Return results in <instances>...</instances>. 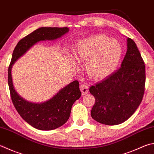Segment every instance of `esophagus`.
I'll return each mask as SVG.
<instances>
[{"label":"esophagus","instance_id":"obj_1","mask_svg":"<svg viewBox=\"0 0 154 154\" xmlns=\"http://www.w3.org/2000/svg\"><path fill=\"white\" fill-rule=\"evenodd\" d=\"M80 90L82 91V93L83 95H85L86 94H88V92L89 91V88L88 86L86 84H82L80 86Z\"/></svg>","mask_w":154,"mask_h":154}]
</instances>
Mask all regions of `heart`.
I'll return each mask as SVG.
<instances>
[{
    "label": "heart",
    "mask_w": 154,
    "mask_h": 154,
    "mask_svg": "<svg viewBox=\"0 0 154 154\" xmlns=\"http://www.w3.org/2000/svg\"><path fill=\"white\" fill-rule=\"evenodd\" d=\"M122 54L118 41L97 34L80 40L73 51V58L77 63H85L86 72L91 79L101 80L115 71Z\"/></svg>",
    "instance_id": "obj_1"
}]
</instances>
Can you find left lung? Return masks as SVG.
<instances>
[{
	"mask_svg": "<svg viewBox=\"0 0 154 154\" xmlns=\"http://www.w3.org/2000/svg\"><path fill=\"white\" fill-rule=\"evenodd\" d=\"M145 84L144 61L135 42L128 38L127 50L121 67L89 88L95 97L91 117L107 125L127 121L141 104Z\"/></svg>",
	"mask_w": 154,
	"mask_h": 154,
	"instance_id": "8db88e82",
	"label": "left lung"
}]
</instances>
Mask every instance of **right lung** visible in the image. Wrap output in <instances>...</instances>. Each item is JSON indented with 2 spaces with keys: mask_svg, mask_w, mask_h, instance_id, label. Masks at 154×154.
<instances>
[{
  "mask_svg": "<svg viewBox=\"0 0 154 154\" xmlns=\"http://www.w3.org/2000/svg\"><path fill=\"white\" fill-rule=\"evenodd\" d=\"M69 32L68 27H40L22 38L13 50L8 69V83L13 104L22 119L39 130H53L68 121L72 104L82 96L78 81L69 83L48 101L41 104L29 102L14 89L11 68L14 63L27 50L41 40H53Z\"/></svg>",
  "mask_w": 154,
  "mask_h": 154,
  "instance_id": "add662e5",
  "label": "right lung"
}]
</instances>
